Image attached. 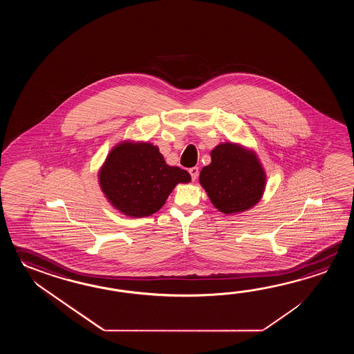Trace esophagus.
Returning <instances> with one entry per match:
<instances>
[{
    "label": "esophagus",
    "mask_w": 354,
    "mask_h": 354,
    "mask_svg": "<svg viewBox=\"0 0 354 354\" xmlns=\"http://www.w3.org/2000/svg\"><path fill=\"white\" fill-rule=\"evenodd\" d=\"M189 174H191V178L192 180H195L197 178V176H198V168L197 167H192V168H189Z\"/></svg>",
    "instance_id": "34e87169"
}]
</instances>
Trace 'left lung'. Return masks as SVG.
Returning <instances> with one entry per match:
<instances>
[{"label":"left lung","instance_id":"left-lung-1","mask_svg":"<svg viewBox=\"0 0 354 354\" xmlns=\"http://www.w3.org/2000/svg\"><path fill=\"white\" fill-rule=\"evenodd\" d=\"M200 182L211 203L224 214L248 210L263 194L266 176L256 157L235 144H220L211 151Z\"/></svg>","mask_w":354,"mask_h":354}]
</instances>
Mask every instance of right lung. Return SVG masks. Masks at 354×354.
I'll return each instance as SVG.
<instances>
[{
	"instance_id": "right-lung-1",
	"label": "right lung",
	"mask_w": 354,
	"mask_h": 354,
	"mask_svg": "<svg viewBox=\"0 0 354 354\" xmlns=\"http://www.w3.org/2000/svg\"><path fill=\"white\" fill-rule=\"evenodd\" d=\"M187 171L169 167L151 144H119L106 158L100 185L116 209L129 216H151L174 186L189 182Z\"/></svg>"
}]
</instances>
